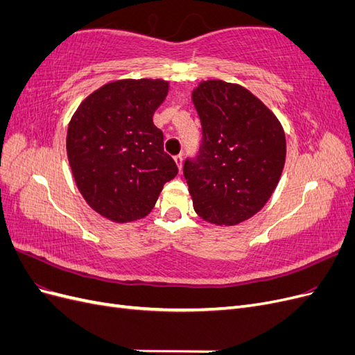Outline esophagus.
Listing matches in <instances>:
<instances>
[{
	"label": "esophagus",
	"instance_id": "34e87169",
	"mask_svg": "<svg viewBox=\"0 0 355 355\" xmlns=\"http://www.w3.org/2000/svg\"><path fill=\"white\" fill-rule=\"evenodd\" d=\"M173 159H175V163H176L178 168H179V171H180V170H182V163H184V157H182V154H179V155H176Z\"/></svg>",
	"mask_w": 355,
	"mask_h": 355
}]
</instances>
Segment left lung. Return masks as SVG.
Returning a JSON list of instances; mask_svg holds the SVG:
<instances>
[{
	"label": "left lung",
	"instance_id": "obj_1",
	"mask_svg": "<svg viewBox=\"0 0 355 355\" xmlns=\"http://www.w3.org/2000/svg\"><path fill=\"white\" fill-rule=\"evenodd\" d=\"M192 102L202 130L198 154L184 164L194 210L207 222L237 225L265 206L280 180L283 127L239 84L202 81Z\"/></svg>",
	"mask_w": 355,
	"mask_h": 355
}]
</instances>
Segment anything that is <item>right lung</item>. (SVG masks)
<instances>
[{
	"label": "right lung",
	"instance_id": "1",
	"mask_svg": "<svg viewBox=\"0 0 355 355\" xmlns=\"http://www.w3.org/2000/svg\"><path fill=\"white\" fill-rule=\"evenodd\" d=\"M168 83L120 80L85 98L68 125L72 175L89 206L114 222H132L153 210L164 184L178 175L163 149L153 115Z\"/></svg>",
	"mask_w": 355,
	"mask_h": 355
}]
</instances>
